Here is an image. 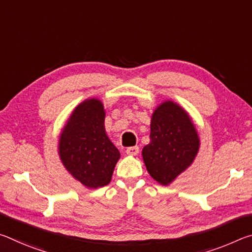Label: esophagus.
I'll use <instances>...</instances> for the list:
<instances>
[{
  "mask_svg": "<svg viewBox=\"0 0 252 252\" xmlns=\"http://www.w3.org/2000/svg\"><path fill=\"white\" fill-rule=\"evenodd\" d=\"M126 155L129 156H136L139 153V147H129L126 149Z\"/></svg>",
  "mask_w": 252,
  "mask_h": 252,
  "instance_id": "34e87169",
  "label": "esophagus"
}]
</instances>
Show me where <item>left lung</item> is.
I'll list each match as a JSON object with an SVG mask.
<instances>
[{
  "mask_svg": "<svg viewBox=\"0 0 252 252\" xmlns=\"http://www.w3.org/2000/svg\"><path fill=\"white\" fill-rule=\"evenodd\" d=\"M151 141L142 150L151 177L167 186L192 163L199 149L193 123L171 101L162 103L151 119Z\"/></svg>",
  "mask_w": 252,
  "mask_h": 252,
  "instance_id": "8db88e82",
  "label": "left lung"
}]
</instances>
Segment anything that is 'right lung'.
<instances>
[{
  "mask_svg": "<svg viewBox=\"0 0 252 252\" xmlns=\"http://www.w3.org/2000/svg\"><path fill=\"white\" fill-rule=\"evenodd\" d=\"M59 146L64 167L82 185L97 188L111 181L120 152L105 134L104 110L99 100L76 106Z\"/></svg>",
  "mask_w": 252,
  "mask_h": 252,
  "instance_id": "obj_1",
  "label": "right lung"
}]
</instances>
